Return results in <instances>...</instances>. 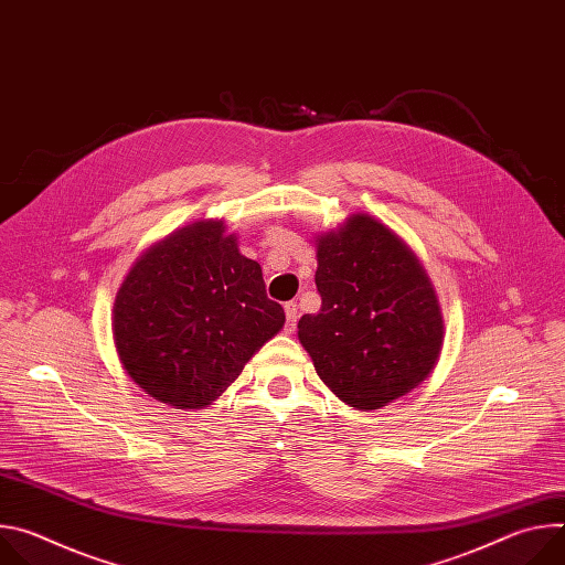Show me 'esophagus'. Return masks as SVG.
Returning a JSON list of instances; mask_svg holds the SVG:
<instances>
[{
  "label": "esophagus",
  "mask_w": 565,
  "mask_h": 565,
  "mask_svg": "<svg viewBox=\"0 0 565 565\" xmlns=\"http://www.w3.org/2000/svg\"><path fill=\"white\" fill-rule=\"evenodd\" d=\"M284 310H286V331H295V324H297V303L288 301L284 306Z\"/></svg>",
  "instance_id": "obj_1"
}]
</instances>
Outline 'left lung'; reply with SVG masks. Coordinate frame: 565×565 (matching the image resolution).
Listing matches in <instances>:
<instances>
[{
  "instance_id": "1",
  "label": "left lung",
  "mask_w": 565,
  "mask_h": 565,
  "mask_svg": "<svg viewBox=\"0 0 565 565\" xmlns=\"http://www.w3.org/2000/svg\"><path fill=\"white\" fill-rule=\"evenodd\" d=\"M321 308L299 319L315 371L355 409L416 388L443 349V315L418 257L369 214L317 241Z\"/></svg>"
}]
</instances>
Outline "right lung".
Returning a JSON list of instances; mask_svg holds the SVG:
<instances>
[{"instance_id": "obj_1", "label": "right lung", "mask_w": 565, "mask_h": 565, "mask_svg": "<svg viewBox=\"0 0 565 565\" xmlns=\"http://www.w3.org/2000/svg\"><path fill=\"white\" fill-rule=\"evenodd\" d=\"M286 321L262 266L221 221L192 223L149 248L114 303L122 366L151 397L179 409L216 399Z\"/></svg>"}]
</instances>
